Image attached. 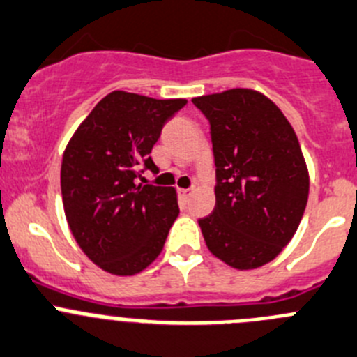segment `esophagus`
<instances>
[{"label":"esophagus","mask_w":357,"mask_h":357,"mask_svg":"<svg viewBox=\"0 0 357 357\" xmlns=\"http://www.w3.org/2000/svg\"><path fill=\"white\" fill-rule=\"evenodd\" d=\"M192 192V189H178V195L182 196V198H189V195Z\"/></svg>","instance_id":"1"}]
</instances>
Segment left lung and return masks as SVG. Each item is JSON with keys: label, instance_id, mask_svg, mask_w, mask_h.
<instances>
[{"label": "left lung", "instance_id": "8db88e82", "mask_svg": "<svg viewBox=\"0 0 357 357\" xmlns=\"http://www.w3.org/2000/svg\"><path fill=\"white\" fill-rule=\"evenodd\" d=\"M210 122L215 208L199 219L210 252L252 270L282 252L303 217L308 169L293 126L252 89L192 98Z\"/></svg>", "mask_w": 357, "mask_h": 357}]
</instances>
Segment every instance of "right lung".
<instances>
[{"mask_svg": "<svg viewBox=\"0 0 357 357\" xmlns=\"http://www.w3.org/2000/svg\"><path fill=\"white\" fill-rule=\"evenodd\" d=\"M185 103L114 91L66 145L61 192L68 226L86 256L108 273L145 270L181 212L175 189L137 184V178L145 169L159 172L152 147Z\"/></svg>", "mask_w": 357, "mask_h": 357, "instance_id": "add662e5", "label": "right lung"}]
</instances>
